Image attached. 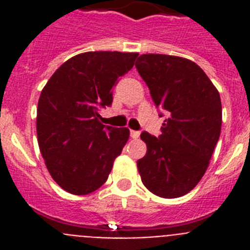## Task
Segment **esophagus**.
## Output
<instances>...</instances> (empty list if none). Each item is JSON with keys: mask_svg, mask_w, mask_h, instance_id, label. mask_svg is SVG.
I'll list each match as a JSON object with an SVG mask.
<instances>
[{"mask_svg": "<svg viewBox=\"0 0 250 250\" xmlns=\"http://www.w3.org/2000/svg\"><path fill=\"white\" fill-rule=\"evenodd\" d=\"M130 135H131L132 139H138L139 136H140V132L135 131V130H131V131H130Z\"/></svg>", "mask_w": 250, "mask_h": 250, "instance_id": "obj_1", "label": "esophagus"}]
</instances>
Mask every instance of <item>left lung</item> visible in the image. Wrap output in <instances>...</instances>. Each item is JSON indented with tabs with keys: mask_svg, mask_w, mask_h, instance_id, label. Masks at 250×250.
Listing matches in <instances>:
<instances>
[{
	"mask_svg": "<svg viewBox=\"0 0 250 250\" xmlns=\"http://www.w3.org/2000/svg\"><path fill=\"white\" fill-rule=\"evenodd\" d=\"M135 66L156 107L167 116L159 138L141 132L147 147L138 160L141 182L160 198H179L200 182L219 140V92L202 68L184 57L145 54Z\"/></svg>",
	"mask_w": 250,
	"mask_h": 250,
	"instance_id": "left-lung-1",
	"label": "left lung"
}]
</instances>
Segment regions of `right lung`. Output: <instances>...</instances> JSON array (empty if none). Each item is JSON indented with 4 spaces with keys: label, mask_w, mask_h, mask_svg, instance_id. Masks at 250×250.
<instances>
[{
    "label": "right lung",
    "mask_w": 250,
    "mask_h": 250,
    "mask_svg": "<svg viewBox=\"0 0 250 250\" xmlns=\"http://www.w3.org/2000/svg\"><path fill=\"white\" fill-rule=\"evenodd\" d=\"M139 54L90 51L68 59L41 91L36 130L48 173L67 193L86 195L109 178L130 136L127 127L99 121L112 89Z\"/></svg>",
    "instance_id": "obj_1"
}]
</instances>
